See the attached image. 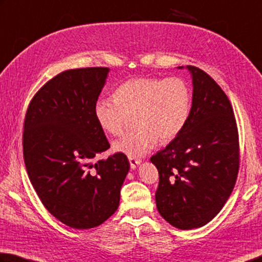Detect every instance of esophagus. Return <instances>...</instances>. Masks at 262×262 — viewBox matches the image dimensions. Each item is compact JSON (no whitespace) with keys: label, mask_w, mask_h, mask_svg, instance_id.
<instances>
[{"label":"esophagus","mask_w":262,"mask_h":262,"mask_svg":"<svg viewBox=\"0 0 262 262\" xmlns=\"http://www.w3.org/2000/svg\"><path fill=\"white\" fill-rule=\"evenodd\" d=\"M129 164H130V167L133 169H135L137 167V165L141 164V159H137V158H132L129 157Z\"/></svg>","instance_id":"obj_1"}]
</instances>
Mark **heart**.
Masks as SVG:
<instances>
[{"label": "heart", "mask_w": 262, "mask_h": 262, "mask_svg": "<svg viewBox=\"0 0 262 262\" xmlns=\"http://www.w3.org/2000/svg\"><path fill=\"white\" fill-rule=\"evenodd\" d=\"M113 96L95 103V118L104 132L119 136L128 117L136 116V129L113 143V149L132 158L144 156L159 140L169 143L177 139L191 113V88L180 77L133 78L119 85Z\"/></svg>", "instance_id": "b5f03b06"}]
</instances>
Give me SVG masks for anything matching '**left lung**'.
<instances>
[{
    "instance_id": "8db88e82",
    "label": "left lung",
    "mask_w": 262,
    "mask_h": 262,
    "mask_svg": "<svg viewBox=\"0 0 262 262\" xmlns=\"http://www.w3.org/2000/svg\"><path fill=\"white\" fill-rule=\"evenodd\" d=\"M187 68L193 84L187 126L150 159L159 173L157 208L182 230L205 226L221 211L239 168L238 129L230 101L206 72Z\"/></svg>"
}]
</instances>
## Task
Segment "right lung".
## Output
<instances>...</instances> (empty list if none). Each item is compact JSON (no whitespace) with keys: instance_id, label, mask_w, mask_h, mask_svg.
Returning <instances> with one entry per match:
<instances>
[{"instance_id":"obj_1","label":"right lung","mask_w":262,"mask_h":262,"mask_svg":"<svg viewBox=\"0 0 262 262\" xmlns=\"http://www.w3.org/2000/svg\"><path fill=\"white\" fill-rule=\"evenodd\" d=\"M107 68L64 71L41 87L27 107L23 154L40 201L57 220L89 229L117 211L129 170L121 152L97 160L110 143L95 118Z\"/></svg>"}]
</instances>
